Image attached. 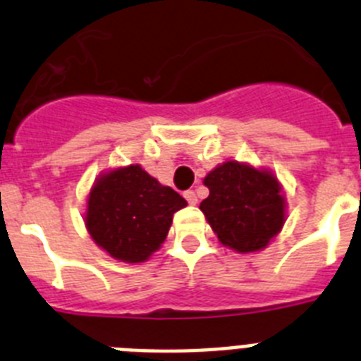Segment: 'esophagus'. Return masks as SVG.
<instances>
[{"label": "esophagus", "mask_w": 361, "mask_h": 361, "mask_svg": "<svg viewBox=\"0 0 361 361\" xmlns=\"http://www.w3.org/2000/svg\"><path fill=\"white\" fill-rule=\"evenodd\" d=\"M184 199H186L188 202L191 204V206H195L197 200H199V199H197V193L193 190H186V191H184Z\"/></svg>", "instance_id": "obj_1"}]
</instances>
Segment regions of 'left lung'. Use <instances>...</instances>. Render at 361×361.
<instances>
[{"instance_id":"8db88e82","label":"left lung","mask_w":361,"mask_h":361,"mask_svg":"<svg viewBox=\"0 0 361 361\" xmlns=\"http://www.w3.org/2000/svg\"><path fill=\"white\" fill-rule=\"evenodd\" d=\"M204 184L209 197L200 202V209L219 240L231 250H262L282 229L286 202L269 171L228 161L208 173Z\"/></svg>"}]
</instances>
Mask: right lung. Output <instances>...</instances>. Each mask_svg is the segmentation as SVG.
<instances>
[{
	"label": "right lung",
	"mask_w": 361,
	"mask_h": 361,
	"mask_svg": "<svg viewBox=\"0 0 361 361\" xmlns=\"http://www.w3.org/2000/svg\"><path fill=\"white\" fill-rule=\"evenodd\" d=\"M177 191L159 184L139 164L99 178L86 209L95 244L123 262H145L164 242L173 213L186 206Z\"/></svg>",
	"instance_id": "right-lung-1"
}]
</instances>
